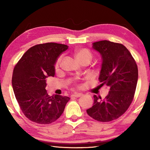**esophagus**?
I'll return each instance as SVG.
<instances>
[{
    "label": "esophagus",
    "mask_w": 150,
    "mask_h": 150,
    "mask_svg": "<svg viewBox=\"0 0 150 150\" xmlns=\"http://www.w3.org/2000/svg\"><path fill=\"white\" fill-rule=\"evenodd\" d=\"M82 95V94L81 93H75L74 94H73L71 95V97H75V98H78V97H81Z\"/></svg>",
    "instance_id": "obj_1"
}]
</instances>
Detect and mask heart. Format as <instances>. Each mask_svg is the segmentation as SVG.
<instances>
[{
  "label": "heart",
  "instance_id": "heart-1",
  "mask_svg": "<svg viewBox=\"0 0 150 150\" xmlns=\"http://www.w3.org/2000/svg\"><path fill=\"white\" fill-rule=\"evenodd\" d=\"M74 57L76 59V60L79 63L83 62H88L89 63L90 62L92 58H93V55H92L91 52L90 50L86 48H78L76 49L74 51ZM62 57H60L57 60V61L55 63V69L59 68L60 66V62H61Z\"/></svg>",
  "mask_w": 150,
  "mask_h": 150
}]
</instances>
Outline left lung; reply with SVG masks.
Wrapping results in <instances>:
<instances>
[{
  "label": "left lung",
  "mask_w": 150,
  "mask_h": 150,
  "mask_svg": "<svg viewBox=\"0 0 150 150\" xmlns=\"http://www.w3.org/2000/svg\"><path fill=\"white\" fill-rule=\"evenodd\" d=\"M92 48L101 55L99 79L109 86L104 100L94 95L93 106L88 115L100 122L117 119L125 113L134 97L138 81V68L132 54L124 45L108 40L92 44Z\"/></svg>",
  "instance_id": "left-lung-1"
}]
</instances>
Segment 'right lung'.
<instances>
[{
  "label": "right lung",
  "mask_w": 150,
  "mask_h": 150,
  "mask_svg": "<svg viewBox=\"0 0 150 150\" xmlns=\"http://www.w3.org/2000/svg\"><path fill=\"white\" fill-rule=\"evenodd\" d=\"M68 49L62 44H37L30 47L15 67L12 86L15 98L22 113L34 122H55L70 99L59 95L50 96L46 90V79L54 77L57 59Z\"/></svg>",
  "instance_id": "right-lung-1"
}]
</instances>
